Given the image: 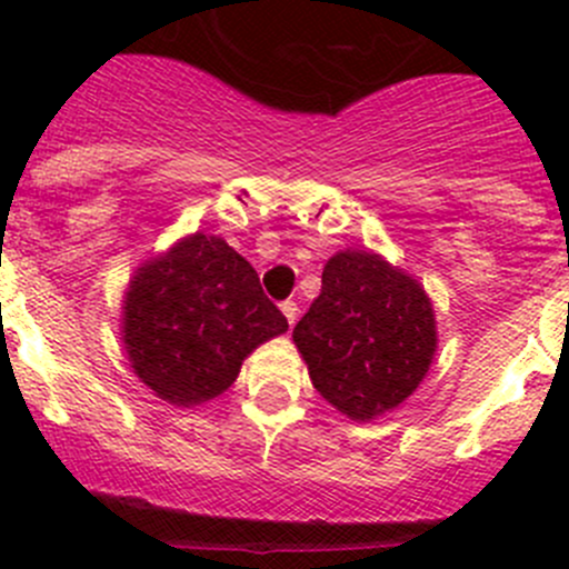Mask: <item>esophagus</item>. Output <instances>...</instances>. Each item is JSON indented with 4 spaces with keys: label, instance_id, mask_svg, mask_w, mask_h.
I'll list each match as a JSON object with an SVG mask.
<instances>
[{
    "label": "esophagus",
    "instance_id": "34e87169",
    "mask_svg": "<svg viewBox=\"0 0 569 569\" xmlns=\"http://www.w3.org/2000/svg\"><path fill=\"white\" fill-rule=\"evenodd\" d=\"M280 311H283V317L289 319V325L295 327V321H297V311H300V308H297V302H291V300H286L283 306H280Z\"/></svg>",
    "mask_w": 569,
    "mask_h": 569
}]
</instances>
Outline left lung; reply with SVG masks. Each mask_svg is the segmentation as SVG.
<instances>
[{"label":"left lung","instance_id":"left-lung-1","mask_svg":"<svg viewBox=\"0 0 569 569\" xmlns=\"http://www.w3.org/2000/svg\"><path fill=\"white\" fill-rule=\"evenodd\" d=\"M295 343L313 388L352 421L380 418L423 382L438 325L423 286L371 250H338Z\"/></svg>","mask_w":569,"mask_h":569}]
</instances>
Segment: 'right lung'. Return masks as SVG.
Returning a JSON list of instances; mask_svg holds the SVG:
<instances>
[{"mask_svg": "<svg viewBox=\"0 0 569 569\" xmlns=\"http://www.w3.org/2000/svg\"><path fill=\"white\" fill-rule=\"evenodd\" d=\"M289 321L226 239L189 233L134 269L120 338L129 366L162 401L194 407L233 386L244 358Z\"/></svg>", "mask_w": 569, "mask_h": 569, "instance_id": "right-lung-1", "label": "right lung"}]
</instances>
